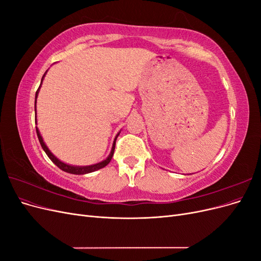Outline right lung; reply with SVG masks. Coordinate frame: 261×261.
<instances>
[{
	"label": "right lung",
	"instance_id": "obj_1",
	"mask_svg": "<svg viewBox=\"0 0 261 261\" xmlns=\"http://www.w3.org/2000/svg\"><path fill=\"white\" fill-rule=\"evenodd\" d=\"M45 74H46V72L44 73V75H43V77H42V80H41V84H42V81H43V78H44V76H45ZM41 84H40V86H39V88H38V90L36 91V98H35V113H36V103H37V97H38V93H39V89H40V87H41ZM37 114V113H36ZM36 123H37V116H36ZM36 130H37V136H38V138H39V141H40V145H41V147H42V149L44 150V152L46 153V155H48L49 158H50V160L57 165V167H59L62 171H64V172H67V173H70V174H76V175H82V174H87V173H91V172H94V171H97V170H100V169H102V168H105L106 165H108L109 163H110V161H111V159H112V156H113V153H114V149H115V140H116V138H117V136L120 135V133L117 134L116 135V137H115V139H114V143H113V146H112V150H111V152H110V154H109V156L107 158L106 160H103V161H101V162H99V163H96V164H92V165H86V167H77V165H70V164H66V163H64V162H62L61 160H59L57 156H55L50 150H49V148L46 147V145L44 144V141H43V139H42V137H41V135H40V132H39V129H38V127H36Z\"/></svg>",
	"mask_w": 261,
	"mask_h": 261
}]
</instances>
